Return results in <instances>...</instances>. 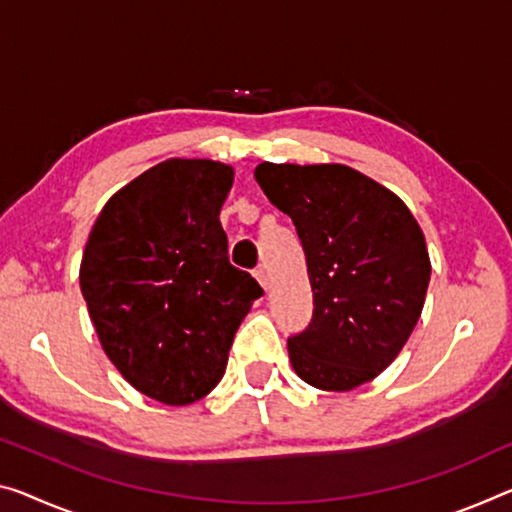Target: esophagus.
Masks as SVG:
<instances>
[{
	"mask_svg": "<svg viewBox=\"0 0 512 512\" xmlns=\"http://www.w3.org/2000/svg\"><path fill=\"white\" fill-rule=\"evenodd\" d=\"M256 279H258V283H261V286L265 288V290H270V272H267V267L265 265H261V267H256Z\"/></svg>",
	"mask_w": 512,
	"mask_h": 512,
	"instance_id": "34e87169",
	"label": "esophagus"
}]
</instances>
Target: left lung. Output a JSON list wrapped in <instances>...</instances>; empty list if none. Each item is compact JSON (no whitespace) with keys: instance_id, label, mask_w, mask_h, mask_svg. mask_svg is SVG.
Returning a JSON list of instances; mask_svg holds the SVG:
<instances>
[{"instance_id":"1","label":"left lung","mask_w":512,"mask_h":512,"mask_svg":"<svg viewBox=\"0 0 512 512\" xmlns=\"http://www.w3.org/2000/svg\"><path fill=\"white\" fill-rule=\"evenodd\" d=\"M293 219L313 290L309 327L288 338L295 373L322 391L380 375L419 322L430 281L421 226L396 194L345 164H258Z\"/></svg>"}]
</instances>
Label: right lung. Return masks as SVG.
Listing matches in <instances>:
<instances>
[{
	"label": "right lung",
	"mask_w": 512,
	"mask_h": 512,
	"mask_svg": "<svg viewBox=\"0 0 512 512\" xmlns=\"http://www.w3.org/2000/svg\"><path fill=\"white\" fill-rule=\"evenodd\" d=\"M229 164L171 157L105 203L80 288L102 350L132 387L190 405L217 387L233 336L263 288L229 263L219 210Z\"/></svg>",
	"instance_id": "1"
}]
</instances>
